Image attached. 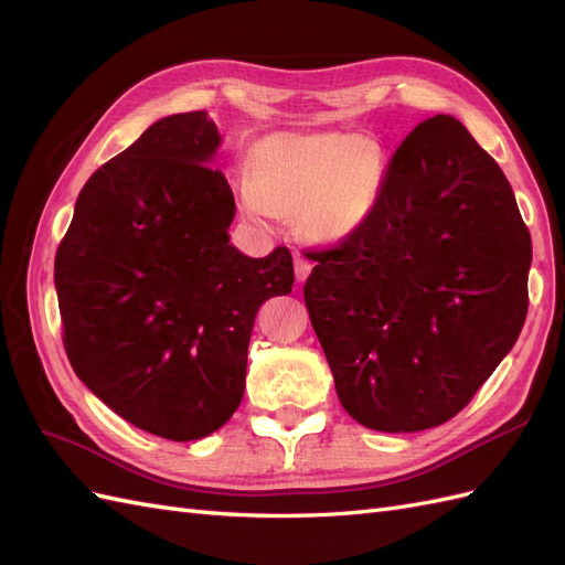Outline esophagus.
<instances>
[{"instance_id": "34e87169", "label": "esophagus", "mask_w": 565, "mask_h": 565, "mask_svg": "<svg viewBox=\"0 0 565 565\" xmlns=\"http://www.w3.org/2000/svg\"><path fill=\"white\" fill-rule=\"evenodd\" d=\"M311 268H313V264H311L309 259H306L303 254H297V256H295V276H297V282H303L306 278H309Z\"/></svg>"}]
</instances>
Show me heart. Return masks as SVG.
<instances>
[{
    "mask_svg": "<svg viewBox=\"0 0 565 565\" xmlns=\"http://www.w3.org/2000/svg\"><path fill=\"white\" fill-rule=\"evenodd\" d=\"M384 179V148L370 136L280 131L254 146L249 174L237 177L235 188L249 218L276 224L299 214L309 241L337 245L370 218Z\"/></svg>",
    "mask_w": 565,
    "mask_h": 565,
    "instance_id": "heart-1",
    "label": "heart"
}]
</instances>
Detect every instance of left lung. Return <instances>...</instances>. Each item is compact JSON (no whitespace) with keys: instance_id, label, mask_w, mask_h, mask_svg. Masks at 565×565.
Returning <instances> with one entry per match:
<instances>
[{"instance_id":"obj_1","label":"left lung","mask_w":565,"mask_h":565,"mask_svg":"<svg viewBox=\"0 0 565 565\" xmlns=\"http://www.w3.org/2000/svg\"><path fill=\"white\" fill-rule=\"evenodd\" d=\"M309 256L303 301L339 403L374 431L452 419L525 322L530 233L500 164L452 115L401 143L361 231Z\"/></svg>"}]
</instances>
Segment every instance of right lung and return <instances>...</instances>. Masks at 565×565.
<instances>
[{
  "instance_id": "add662e5",
  "label": "right lung",
  "mask_w": 565,
  "mask_h": 565,
  "mask_svg": "<svg viewBox=\"0 0 565 565\" xmlns=\"http://www.w3.org/2000/svg\"><path fill=\"white\" fill-rule=\"evenodd\" d=\"M204 110L167 115L89 177L56 252L77 377L136 429L198 440L243 401L259 306L295 285L292 254L231 245L235 200Z\"/></svg>"
}]
</instances>
